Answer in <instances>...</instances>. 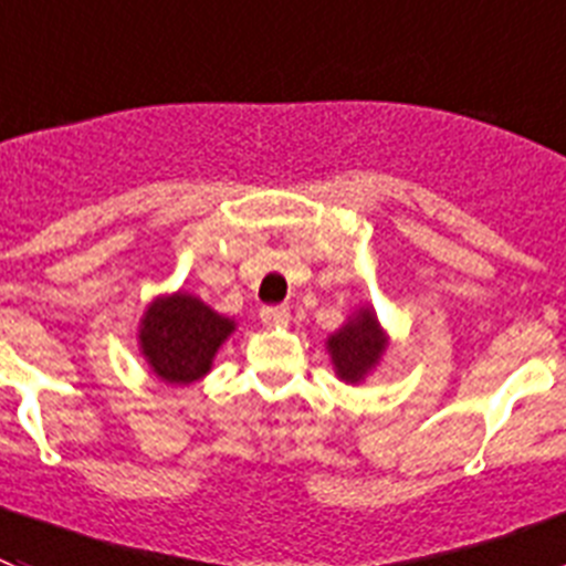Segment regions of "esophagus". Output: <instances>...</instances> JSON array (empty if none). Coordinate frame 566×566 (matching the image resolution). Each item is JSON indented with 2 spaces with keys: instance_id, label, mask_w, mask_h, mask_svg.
<instances>
[{
  "instance_id": "esophagus-1",
  "label": "esophagus",
  "mask_w": 566,
  "mask_h": 566,
  "mask_svg": "<svg viewBox=\"0 0 566 566\" xmlns=\"http://www.w3.org/2000/svg\"><path fill=\"white\" fill-rule=\"evenodd\" d=\"M259 318H262V324H268V327H276V324H287L290 310L282 307V304H279V307H262Z\"/></svg>"
}]
</instances>
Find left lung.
<instances>
[{"mask_svg": "<svg viewBox=\"0 0 566 566\" xmlns=\"http://www.w3.org/2000/svg\"><path fill=\"white\" fill-rule=\"evenodd\" d=\"M389 335L378 324V315L371 307H360L349 315L340 329H335L327 338V353L333 358L335 375L344 384H364L375 366L384 358Z\"/></svg>", "mask_w": 566, "mask_h": 566, "instance_id": "1", "label": "left lung"}]
</instances>
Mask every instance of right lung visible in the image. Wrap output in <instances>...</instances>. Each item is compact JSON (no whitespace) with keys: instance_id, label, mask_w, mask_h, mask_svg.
I'll use <instances>...</instances> for the list:
<instances>
[{"instance_id":"add662e5","label":"right lung","mask_w":566,"mask_h":566,"mask_svg":"<svg viewBox=\"0 0 566 566\" xmlns=\"http://www.w3.org/2000/svg\"><path fill=\"white\" fill-rule=\"evenodd\" d=\"M237 329L231 318L200 302L197 295H160L146 307L137 329L140 355L157 378L186 386L206 378L213 355Z\"/></svg>"}]
</instances>
